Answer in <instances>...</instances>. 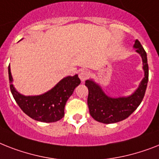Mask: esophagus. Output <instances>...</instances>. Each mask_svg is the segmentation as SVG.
Wrapping results in <instances>:
<instances>
[{
  "label": "esophagus",
  "instance_id": "34e87169",
  "mask_svg": "<svg viewBox=\"0 0 159 159\" xmlns=\"http://www.w3.org/2000/svg\"><path fill=\"white\" fill-rule=\"evenodd\" d=\"M79 77L82 82H85L89 77V73L86 70H82L79 73Z\"/></svg>",
  "mask_w": 159,
  "mask_h": 159
}]
</instances>
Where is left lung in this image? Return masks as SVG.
I'll return each instance as SVG.
<instances>
[{
    "label": "left lung",
    "mask_w": 159,
    "mask_h": 159,
    "mask_svg": "<svg viewBox=\"0 0 159 159\" xmlns=\"http://www.w3.org/2000/svg\"><path fill=\"white\" fill-rule=\"evenodd\" d=\"M134 48L136 49V52L139 53L142 58L144 77L132 95L127 97L111 98L92 80L86 81L85 85L89 91L87 98L89 112L91 117L97 122L109 124L126 119L137 109L142 101L149 80L147 54L138 40L135 41Z\"/></svg>",
    "instance_id": "8db88e82"
}]
</instances>
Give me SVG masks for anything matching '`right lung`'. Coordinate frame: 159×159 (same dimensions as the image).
Listing matches in <instances>:
<instances>
[{"label": "right lung", "mask_w": 159, "mask_h": 159, "mask_svg": "<svg viewBox=\"0 0 159 159\" xmlns=\"http://www.w3.org/2000/svg\"><path fill=\"white\" fill-rule=\"evenodd\" d=\"M10 91L19 108L28 116L42 122H55L64 116V107L67 100L73 93L81 80L76 74L73 77H64L45 94L25 96L19 94L13 86L10 68H8Z\"/></svg>", "instance_id": "add662e5"}]
</instances>
